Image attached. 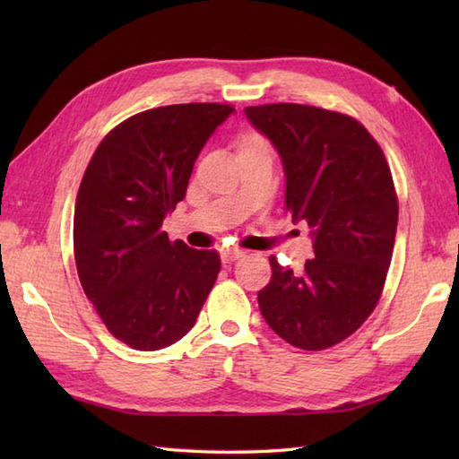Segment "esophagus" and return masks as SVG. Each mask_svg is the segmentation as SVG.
<instances>
[{
    "label": "esophagus",
    "mask_w": 459,
    "mask_h": 459,
    "mask_svg": "<svg viewBox=\"0 0 459 459\" xmlns=\"http://www.w3.org/2000/svg\"><path fill=\"white\" fill-rule=\"evenodd\" d=\"M240 256H242V250H238V248H227V250L221 252L222 264H232V262L238 260Z\"/></svg>",
    "instance_id": "esophagus-1"
}]
</instances>
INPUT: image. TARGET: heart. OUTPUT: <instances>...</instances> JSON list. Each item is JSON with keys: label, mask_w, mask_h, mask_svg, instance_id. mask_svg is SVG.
<instances>
[{"label": "heart", "mask_w": 459, "mask_h": 459, "mask_svg": "<svg viewBox=\"0 0 459 459\" xmlns=\"http://www.w3.org/2000/svg\"><path fill=\"white\" fill-rule=\"evenodd\" d=\"M238 152L242 150H252V148H262V145H268L266 140L258 134H242L238 138Z\"/></svg>", "instance_id": "b5f03b06"}]
</instances>
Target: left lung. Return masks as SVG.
<instances>
[{
	"label": "left lung",
	"instance_id": "8db88e82",
	"mask_svg": "<svg viewBox=\"0 0 459 459\" xmlns=\"http://www.w3.org/2000/svg\"><path fill=\"white\" fill-rule=\"evenodd\" d=\"M245 114L276 148L286 211L307 224L314 247L299 274L270 256V284L258 291L262 317L290 345L333 347L363 325L385 286L398 222L391 168L351 116L286 102Z\"/></svg>",
	"mask_w": 459,
	"mask_h": 459
}]
</instances>
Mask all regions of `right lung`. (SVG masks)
<instances>
[{
	"label": "right lung",
	"instance_id": "right-lung-1",
	"mask_svg": "<svg viewBox=\"0 0 459 459\" xmlns=\"http://www.w3.org/2000/svg\"><path fill=\"white\" fill-rule=\"evenodd\" d=\"M235 114L229 104H173L132 116L84 171L73 242L86 298L126 345L158 351L197 321L219 276L217 250L171 242L165 217L187 193L195 160Z\"/></svg>",
	"mask_w": 459,
	"mask_h": 459
}]
</instances>
